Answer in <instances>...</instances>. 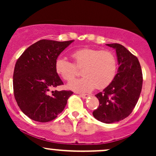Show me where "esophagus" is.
Returning <instances> with one entry per match:
<instances>
[{"mask_svg":"<svg viewBox=\"0 0 156 156\" xmlns=\"http://www.w3.org/2000/svg\"><path fill=\"white\" fill-rule=\"evenodd\" d=\"M79 96L81 97L82 98H87L89 97V94H79Z\"/></svg>","mask_w":156,"mask_h":156,"instance_id":"34e87169","label":"esophagus"}]
</instances>
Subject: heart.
<instances>
[{"mask_svg":"<svg viewBox=\"0 0 156 156\" xmlns=\"http://www.w3.org/2000/svg\"><path fill=\"white\" fill-rule=\"evenodd\" d=\"M74 63L64 57L55 61V71L64 80L69 81L78 74V68H83V77L68 83V88L78 92H88L96 87L106 88L114 79L117 73V59L113 53L94 48H83L72 54Z\"/></svg>","mask_w":156,"mask_h":156,"instance_id":"b5f03b06","label":"heart"}]
</instances>
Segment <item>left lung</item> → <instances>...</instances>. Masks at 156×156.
<instances>
[{"label": "left lung", "instance_id": "left-lung-1", "mask_svg": "<svg viewBox=\"0 0 156 156\" xmlns=\"http://www.w3.org/2000/svg\"><path fill=\"white\" fill-rule=\"evenodd\" d=\"M106 45L116 50L119 68L112 83L95 94L100 104L92 114L102 122L114 123L133 112L140 96L143 78L136 56L120 44Z\"/></svg>", "mask_w": 156, "mask_h": 156}]
</instances>
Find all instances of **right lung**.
<instances>
[{"mask_svg": "<svg viewBox=\"0 0 156 156\" xmlns=\"http://www.w3.org/2000/svg\"><path fill=\"white\" fill-rule=\"evenodd\" d=\"M73 41L42 39L27 48L16 62L14 95L20 110L30 119L52 121L62 112L73 94L72 91H51L63 84L55 71V61Z\"/></svg>", "mask_w": 156, "mask_h": 156, "instance_id": "add662e5", "label": "right lung"}]
</instances>
